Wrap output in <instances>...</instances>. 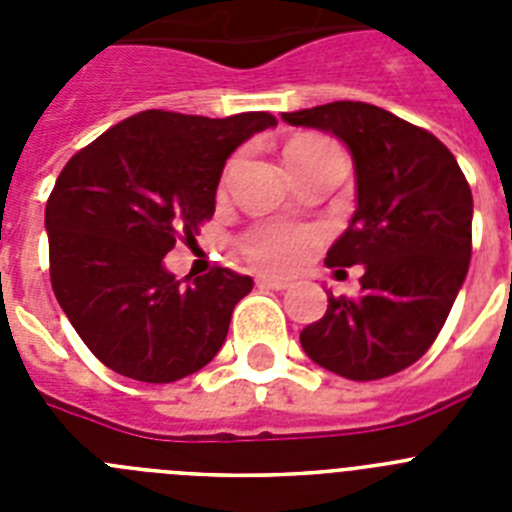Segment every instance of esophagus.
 Segmentation results:
<instances>
[{
  "label": "esophagus",
  "instance_id": "1",
  "mask_svg": "<svg viewBox=\"0 0 512 512\" xmlns=\"http://www.w3.org/2000/svg\"><path fill=\"white\" fill-rule=\"evenodd\" d=\"M256 284H259V287H266V289L292 287V282H289V279H279V277H259V279H256Z\"/></svg>",
  "mask_w": 512,
  "mask_h": 512
}]
</instances>
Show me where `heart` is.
Listing matches in <instances>:
<instances>
[{"label":"heart","instance_id":"heart-1","mask_svg":"<svg viewBox=\"0 0 512 512\" xmlns=\"http://www.w3.org/2000/svg\"><path fill=\"white\" fill-rule=\"evenodd\" d=\"M333 146L325 138L318 135H302V138L292 140L287 146V161L295 156L315 148ZM320 243V233L315 228H305V225H289V223H261L248 228L246 233L238 238V246L246 253V259L253 266H259L264 271H295L310 259V253Z\"/></svg>","mask_w":512,"mask_h":512}]
</instances>
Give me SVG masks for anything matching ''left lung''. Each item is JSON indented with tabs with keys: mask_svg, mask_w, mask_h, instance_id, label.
<instances>
[{
	"mask_svg": "<svg viewBox=\"0 0 512 512\" xmlns=\"http://www.w3.org/2000/svg\"><path fill=\"white\" fill-rule=\"evenodd\" d=\"M282 120L336 135L356 169V212L325 264L364 266L361 292H330L302 348L354 382L402 372L436 341L467 279L472 189L436 135L374 104L330 102Z\"/></svg>",
	"mask_w": 512,
	"mask_h": 512,
	"instance_id": "obj_1",
	"label": "left lung"
}]
</instances>
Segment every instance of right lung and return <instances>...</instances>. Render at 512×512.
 <instances>
[{"instance_id": "1", "label": "right lung", "mask_w": 512, "mask_h": 512, "mask_svg": "<svg viewBox=\"0 0 512 512\" xmlns=\"http://www.w3.org/2000/svg\"><path fill=\"white\" fill-rule=\"evenodd\" d=\"M269 112L223 120L146 110L71 156L45 230L58 305L112 372L166 384L210 364L253 279L215 266L179 282L164 256L215 212L230 153L274 128Z\"/></svg>"}]
</instances>
